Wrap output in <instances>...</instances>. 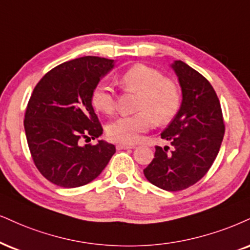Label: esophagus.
<instances>
[{"instance_id": "esophagus-1", "label": "esophagus", "mask_w": 250, "mask_h": 250, "mask_svg": "<svg viewBox=\"0 0 250 250\" xmlns=\"http://www.w3.org/2000/svg\"><path fill=\"white\" fill-rule=\"evenodd\" d=\"M116 147H117V149H131V148H135V145L118 144Z\"/></svg>"}]
</instances>
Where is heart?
<instances>
[{"label": "heart", "mask_w": 250, "mask_h": 250, "mask_svg": "<svg viewBox=\"0 0 250 250\" xmlns=\"http://www.w3.org/2000/svg\"><path fill=\"white\" fill-rule=\"evenodd\" d=\"M119 83L124 89L139 92L135 115L119 117L106 127L110 140L116 143L133 144L140 134L152 127L154 122L162 125L176 116L181 106V92L170 79L163 78L159 70L137 63L120 76ZM90 102L100 112H113L116 105L112 88L105 82H100L92 89Z\"/></svg>", "instance_id": "b5f03b06"}]
</instances>
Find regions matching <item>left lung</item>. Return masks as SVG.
I'll return each mask as SVG.
<instances>
[{
  "label": "left lung",
  "instance_id": "1",
  "mask_svg": "<svg viewBox=\"0 0 250 250\" xmlns=\"http://www.w3.org/2000/svg\"><path fill=\"white\" fill-rule=\"evenodd\" d=\"M182 89L180 110L161 138L171 144L155 147L145 177L160 189L180 191L197 183L219 153L225 125L219 98L211 83L186 62L171 64Z\"/></svg>",
  "mask_w": 250,
  "mask_h": 250
}]
</instances>
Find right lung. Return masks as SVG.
<instances>
[{
	"mask_svg": "<svg viewBox=\"0 0 250 250\" xmlns=\"http://www.w3.org/2000/svg\"><path fill=\"white\" fill-rule=\"evenodd\" d=\"M113 66L105 58H79L54 67L33 89L24 119L27 145L37 169L55 186L88 184L116 153L104 140L82 146L103 133L90 95Z\"/></svg>",
	"mask_w": 250,
	"mask_h": 250,
	"instance_id": "right-lung-1",
	"label": "right lung"
}]
</instances>
